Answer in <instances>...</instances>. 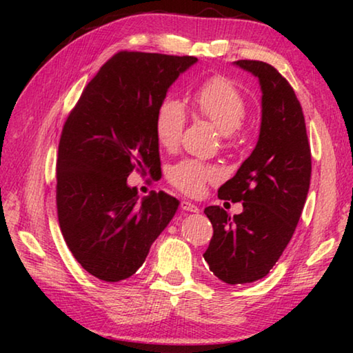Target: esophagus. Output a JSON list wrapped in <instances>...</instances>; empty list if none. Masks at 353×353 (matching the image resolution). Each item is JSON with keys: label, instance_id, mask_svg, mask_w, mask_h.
I'll use <instances>...</instances> for the list:
<instances>
[{"label": "esophagus", "instance_id": "esophagus-1", "mask_svg": "<svg viewBox=\"0 0 353 353\" xmlns=\"http://www.w3.org/2000/svg\"><path fill=\"white\" fill-rule=\"evenodd\" d=\"M181 208L183 212H191V213H198L199 212V207L194 205L193 202H190V201H182Z\"/></svg>", "mask_w": 353, "mask_h": 353}]
</instances>
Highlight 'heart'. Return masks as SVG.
Returning a JSON list of instances; mask_svg holds the SVG:
<instances>
[{
    "label": "heart",
    "mask_w": 353,
    "mask_h": 353,
    "mask_svg": "<svg viewBox=\"0 0 353 353\" xmlns=\"http://www.w3.org/2000/svg\"><path fill=\"white\" fill-rule=\"evenodd\" d=\"M194 109L208 119L221 134L229 137L243 128L248 118V103L234 82L223 76H214L202 82L193 94ZM187 123L183 105L174 98H166L159 104L154 118V132L159 145L166 151L176 149ZM219 171L198 160H182L168 171V182L187 194H199L205 183L218 181Z\"/></svg>",
    "instance_id": "1"
}]
</instances>
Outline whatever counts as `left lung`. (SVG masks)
<instances>
[{
	"instance_id": "obj_1",
	"label": "left lung",
	"mask_w": 353,
	"mask_h": 353,
	"mask_svg": "<svg viewBox=\"0 0 353 353\" xmlns=\"http://www.w3.org/2000/svg\"><path fill=\"white\" fill-rule=\"evenodd\" d=\"M235 63L260 81V137L236 174L218 190L219 199L243 202V212L230 216L218 205L204 210L213 225L204 259L223 282L243 285L265 277L288 246L308 194L312 151L290 82L266 62Z\"/></svg>"
}]
</instances>
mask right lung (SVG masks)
<instances>
[{"label":"right lung","mask_w":353,"mask_h":353,"mask_svg":"<svg viewBox=\"0 0 353 353\" xmlns=\"http://www.w3.org/2000/svg\"><path fill=\"white\" fill-rule=\"evenodd\" d=\"M198 59L119 51L83 88L63 124L56 204L63 240L79 265L104 282L135 274L179 202L128 187L135 171L160 170L154 118L179 74Z\"/></svg>","instance_id":"add662e5"}]
</instances>
